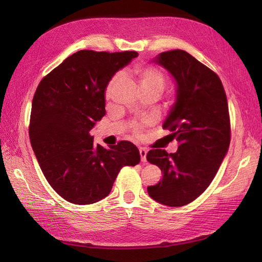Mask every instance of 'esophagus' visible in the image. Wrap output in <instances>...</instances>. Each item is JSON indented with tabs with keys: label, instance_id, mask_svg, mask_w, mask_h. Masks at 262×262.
<instances>
[{
	"label": "esophagus",
	"instance_id": "1",
	"mask_svg": "<svg viewBox=\"0 0 262 262\" xmlns=\"http://www.w3.org/2000/svg\"><path fill=\"white\" fill-rule=\"evenodd\" d=\"M146 154H147V149L141 147L140 148V155H141V161L143 163H146Z\"/></svg>",
	"mask_w": 262,
	"mask_h": 262
}]
</instances>
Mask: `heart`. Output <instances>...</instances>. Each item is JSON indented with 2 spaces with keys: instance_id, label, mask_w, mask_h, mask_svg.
<instances>
[{
  "instance_id": "1",
  "label": "heart",
  "mask_w": 262,
  "mask_h": 262,
  "mask_svg": "<svg viewBox=\"0 0 262 262\" xmlns=\"http://www.w3.org/2000/svg\"><path fill=\"white\" fill-rule=\"evenodd\" d=\"M136 75L138 76V81H140L142 90L143 89H155V90L160 91V93L162 92L165 81L163 74L159 70L153 68H138L136 70ZM119 79L120 75L117 74L109 82L107 90H105V96H107V98L111 97V93H113Z\"/></svg>"
}]
</instances>
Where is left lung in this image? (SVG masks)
Instances as JSON below:
<instances>
[{
  "mask_svg": "<svg viewBox=\"0 0 262 262\" xmlns=\"http://www.w3.org/2000/svg\"><path fill=\"white\" fill-rule=\"evenodd\" d=\"M162 66L176 82V101L163 122L179 146L176 153L151 149L149 163L163 172L147 192L155 202L180 207L202 194L213 181L229 151L231 127L223 84L216 73L181 49L159 54Z\"/></svg>",
  "mask_w": 262,
  "mask_h": 262,
  "instance_id": "obj_1",
  "label": "left lung"
}]
</instances>
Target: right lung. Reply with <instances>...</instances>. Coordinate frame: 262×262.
I'll return each instance as SVG.
<instances>
[{
    "instance_id": "add662e5",
    "label": "right lung",
    "mask_w": 262,
    "mask_h": 262,
    "mask_svg": "<svg viewBox=\"0 0 262 262\" xmlns=\"http://www.w3.org/2000/svg\"><path fill=\"white\" fill-rule=\"evenodd\" d=\"M137 56V52L80 51L39 83L31 105L30 143L49 185L72 204L107 197L122 166L140 163L133 143L104 148L90 135L105 115L111 77Z\"/></svg>"
}]
</instances>
